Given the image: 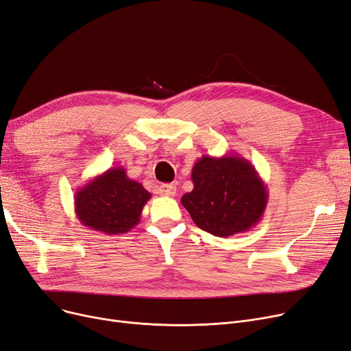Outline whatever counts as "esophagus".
Segmentation results:
<instances>
[{"label": "esophagus", "instance_id": "esophagus-1", "mask_svg": "<svg viewBox=\"0 0 351 351\" xmlns=\"http://www.w3.org/2000/svg\"><path fill=\"white\" fill-rule=\"evenodd\" d=\"M158 191L164 197H174L177 193V187H176V184H162V186H160Z\"/></svg>", "mask_w": 351, "mask_h": 351}]
</instances>
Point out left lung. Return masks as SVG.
<instances>
[{
    "mask_svg": "<svg viewBox=\"0 0 351 351\" xmlns=\"http://www.w3.org/2000/svg\"><path fill=\"white\" fill-rule=\"evenodd\" d=\"M194 189L181 197L193 221L215 237L245 232L261 221L269 191L256 167L236 153L203 156L191 171Z\"/></svg>",
    "mask_w": 351,
    "mask_h": 351,
    "instance_id": "obj_1",
    "label": "left lung"
}]
</instances>
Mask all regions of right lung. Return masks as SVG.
<instances>
[{"label": "right lung", "mask_w": 351, "mask_h": 351, "mask_svg": "<svg viewBox=\"0 0 351 351\" xmlns=\"http://www.w3.org/2000/svg\"><path fill=\"white\" fill-rule=\"evenodd\" d=\"M152 193L131 180L123 167H114L88 180L74 197V210L82 226L108 236L128 232L140 223Z\"/></svg>", "instance_id": "obj_1"}]
</instances>
